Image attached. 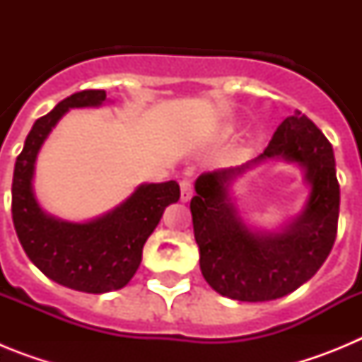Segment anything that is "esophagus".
I'll list each match as a JSON object with an SVG mask.
<instances>
[{
    "mask_svg": "<svg viewBox=\"0 0 362 362\" xmlns=\"http://www.w3.org/2000/svg\"><path fill=\"white\" fill-rule=\"evenodd\" d=\"M179 188H181V201H183V203H188V201L192 199V196H194V188H192V183L188 181V179H185V181H181V183H179Z\"/></svg>",
    "mask_w": 362,
    "mask_h": 362,
    "instance_id": "obj_1",
    "label": "esophagus"
}]
</instances>
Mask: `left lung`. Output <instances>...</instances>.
I'll list each match as a JSON object with an SVG mask.
<instances>
[{
  "instance_id": "1",
  "label": "left lung",
  "mask_w": 362,
  "mask_h": 362,
  "mask_svg": "<svg viewBox=\"0 0 362 362\" xmlns=\"http://www.w3.org/2000/svg\"><path fill=\"white\" fill-rule=\"evenodd\" d=\"M268 160L299 165L307 187L301 212L272 230L246 218L233 192L235 178ZM194 188L190 210L199 267L221 296L246 303L288 296L312 279L334 246L339 219L334 148L300 112L279 124L261 156L241 166L201 174Z\"/></svg>"
}]
</instances>
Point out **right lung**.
Returning <instances> with one entry per match:
<instances>
[{
    "label": "right lung",
    "instance_id": "add662e5",
    "mask_svg": "<svg viewBox=\"0 0 362 362\" xmlns=\"http://www.w3.org/2000/svg\"><path fill=\"white\" fill-rule=\"evenodd\" d=\"M110 101L105 90L76 92L32 124L12 179V219L19 243L49 279L86 293H107L129 284L141 264L143 246L179 185L141 183L110 212L88 221H66L41 206L34 190L36 161L47 137L70 108H98Z\"/></svg>",
    "mask_w": 362,
    "mask_h": 362
}]
</instances>
